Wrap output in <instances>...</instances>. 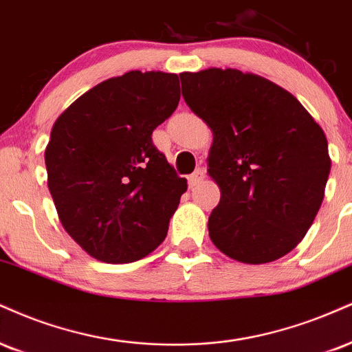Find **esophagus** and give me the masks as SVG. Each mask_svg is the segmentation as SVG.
Segmentation results:
<instances>
[{"label":"esophagus","mask_w":352,"mask_h":352,"mask_svg":"<svg viewBox=\"0 0 352 352\" xmlns=\"http://www.w3.org/2000/svg\"><path fill=\"white\" fill-rule=\"evenodd\" d=\"M203 179H205V170H203V168H197V170H195L192 175L188 177V187L190 188L197 187V185L200 184Z\"/></svg>","instance_id":"1"}]
</instances>
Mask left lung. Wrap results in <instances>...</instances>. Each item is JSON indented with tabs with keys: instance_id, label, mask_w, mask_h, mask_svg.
Masks as SVG:
<instances>
[{
	"instance_id": "1",
	"label": "left lung",
	"mask_w": 352,
	"mask_h": 352,
	"mask_svg": "<svg viewBox=\"0 0 352 352\" xmlns=\"http://www.w3.org/2000/svg\"><path fill=\"white\" fill-rule=\"evenodd\" d=\"M185 103L213 131L210 177L221 198L208 218L231 259L265 264L289 254L318 213L331 160L323 129L292 93L234 69L180 74Z\"/></svg>"
}]
</instances>
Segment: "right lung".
Masks as SVG:
<instances>
[{
	"label": "right lung",
	"mask_w": 352,
	"mask_h": 352,
	"mask_svg": "<svg viewBox=\"0 0 352 352\" xmlns=\"http://www.w3.org/2000/svg\"><path fill=\"white\" fill-rule=\"evenodd\" d=\"M179 101V75L134 70L93 87L55 121L50 195L62 226L95 259L139 261L167 236L187 180L152 133Z\"/></svg>",
	"instance_id": "add662e5"
}]
</instances>
